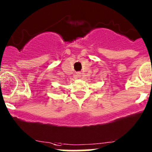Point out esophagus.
<instances>
[{
	"mask_svg": "<svg viewBox=\"0 0 152 152\" xmlns=\"http://www.w3.org/2000/svg\"><path fill=\"white\" fill-rule=\"evenodd\" d=\"M77 76L78 77H80V76H81V75H80V73H77Z\"/></svg>",
	"mask_w": 152,
	"mask_h": 152,
	"instance_id": "esophagus-1",
	"label": "esophagus"
}]
</instances>
